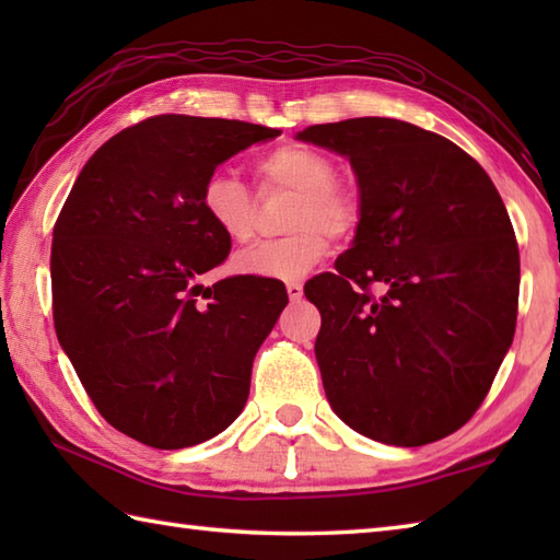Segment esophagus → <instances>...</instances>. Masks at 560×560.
Segmentation results:
<instances>
[{"instance_id": "obj_1", "label": "esophagus", "mask_w": 560, "mask_h": 560, "mask_svg": "<svg viewBox=\"0 0 560 560\" xmlns=\"http://www.w3.org/2000/svg\"><path fill=\"white\" fill-rule=\"evenodd\" d=\"M287 293H289V299L295 303V301H301L303 299V283H287Z\"/></svg>"}]
</instances>
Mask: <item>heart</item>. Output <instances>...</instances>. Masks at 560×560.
I'll return each instance as SVG.
<instances>
[{"label":"heart","instance_id":"heart-1","mask_svg":"<svg viewBox=\"0 0 560 560\" xmlns=\"http://www.w3.org/2000/svg\"><path fill=\"white\" fill-rule=\"evenodd\" d=\"M261 192H291L287 237L259 243L235 255L233 269L245 277L295 281L329 253V237H347L361 221V197L337 177L327 153L299 141L273 147L255 163ZM201 209L231 243H249L257 229V199L233 173L219 171L201 187Z\"/></svg>","mask_w":560,"mask_h":560}]
</instances>
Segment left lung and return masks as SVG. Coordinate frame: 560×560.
Listing matches in <instances>:
<instances>
[{
    "label": "left lung",
    "mask_w": 560,
    "mask_h": 560,
    "mask_svg": "<svg viewBox=\"0 0 560 560\" xmlns=\"http://www.w3.org/2000/svg\"><path fill=\"white\" fill-rule=\"evenodd\" d=\"M295 139L347 159L361 197L337 273L305 283L329 407L385 445L455 433L515 335L520 253L501 195L469 153L411 122L355 117Z\"/></svg>",
    "instance_id": "1"
}]
</instances>
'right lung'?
<instances>
[{
	"label": "right lung",
	"instance_id": "add662e5",
	"mask_svg": "<svg viewBox=\"0 0 560 560\" xmlns=\"http://www.w3.org/2000/svg\"><path fill=\"white\" fill-rule=\"evenodd\" d=\"M279 135L219 117H149L93 153L59 211V347L103 419L149 447L199 445L241 416L255 353L289 303L277 279L199 283L231 249L201 209V187L223 161Z\"/></svg>",
	"mask_w": 560,
	"mask_h": 560
}]
</instances>
